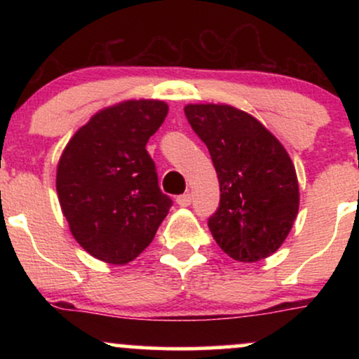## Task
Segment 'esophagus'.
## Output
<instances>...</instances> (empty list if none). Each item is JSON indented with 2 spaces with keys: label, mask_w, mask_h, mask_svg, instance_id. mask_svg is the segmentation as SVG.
<instances>
[{
  "label": "esophagus",
  "mask_w": 359,
  "mask_h": 359,
  "mask_svg": "<svg viewBox=\"0 0 359 359\" xmlns=\"http://www.w3.org/2000/svg\"><path fill=\"white\" fill-rule=\"evenodd\" d=\"M191 203H192V196L189 192L177 197V204H179L180 208H187V205H191Z\"/></svg>",
  "instance_id": "34e87169"
}]
</instances>
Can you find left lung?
Returning <instances> with one entry per match:
<instances>
[{"label": "left lung", "mask_w": 359, "mask_h": 359, "mask_svg": "<svg viewBox=\"0 0 359 359\" xmlns=\"http://www.w3.org/2000/svg\"><path fill=\"white\" fill-rule=\"evenodd\" d=\"M189 125L211 154L219 208L209 217L212 238L238 262L275 253L299 211V182L290 156L257 118L228 104H189Z\"/></svg>", "instance_id": "8db88e82"}]
</instances>
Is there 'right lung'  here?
<instances>
[{
  "label": "right lung",
  "instance_id": "1",
  "mask_svg": "<svg viewBox=\"0 0 359 359\" xmlns=\"http://www.w3.org/2000/svg\"><path fill=\"white\" fill-rule=\"evenodd\" d=\"M168 113L163 101H125L77 130L57 167V194L72 236L94 258L125 265L154 240L172 205L147 142Z\"/></svg>",
  "mask_w": 359,
  "mask_h": 359
}]
</instances>
